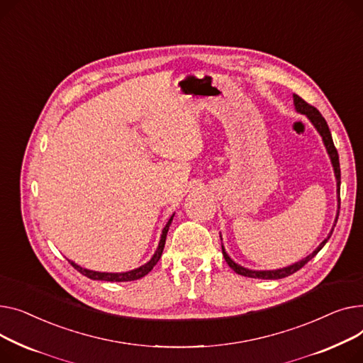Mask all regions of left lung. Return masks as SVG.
Wrapping results in <instances>:
<instances>
[{"mask_svg":"<svg viewBox=\"0 0 363 363\" xmlns=\"http://www.w3.org/2000/svg\"><path fill=\"white\" fill-rule=\"evenodd\" d=\"M293 101H294V108H296V111L297 113H301V114H305L309 120H311V123L315 125V129L318 130V133L321 135V138H323V140H324V145H325V147H327V152H328V155H330V160H331V164H333V167H334V174H335V180H337V199H338V209H337V217H335V221H334V225H333V228H331V231H330V234H328V238L319 245L311 255L309 257H306L305 259H302V261H299V262H296V264H293V265H289V267H284V268H280V269H271V271H253V269H247V268H245V267H242V265H239V264H236L234 262L228 255H227V252H225V249H224V246H223V255H224V259H225V262L228 264V267L236 272V274H240V275H243V277H250V279H261V280H279V279H284V277H289V275H291V274H294L296 271H299L302 267H305L313 257L315 255L321 250L323 247H324V245L328 242V239L331 238V234H333V230H334V227H335V223H337V220H338V212H340V179H342V174H340V161H338V152H337V149H335V146H334V142H333V138H331V132H330V129H328V124H327V121H325V118L321 116V113H319L315 106H312L311 104H308L306 101H303L299 95H293Z\"/></svg>","mask_w":363,"mask_h":363,"instance_id":"obj_1","label":"left lung"}]
</instances>
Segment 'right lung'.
I'll list each match as a JSON object with an SVG mask.
<instances>
[{
    "label": "right lung",
    "instance_id": "right-lung-1",
    "mask_svg": "<svg viewBox=\"0 0 363 363\" xmlns=\"http://www.w3.org/2000/svg\"><path fill=\"white\" fill-rule=\"evenodd\" d=\"M173 217L174 214L172 216V218L168 220V223L165 224L164 230H162V234H161V240H160V245H158V249L155 250L154 257L151 258V261L146 262L145 265L136 268V269H132V271H127V272H98V271H91V269H86V268H82L80 265L74 264L70 261V264L83 275H86L88 279L91 280H101V281H133V280H139L142 279V277H145L149 271H151L157 262L160 261L161 255H162V250H164V245H165V239H167V233H168V228L169 225H172V221H173Z\"/></svg>",
    "mask_w": 363,
    "mask_h": 363
}]
</instances>
